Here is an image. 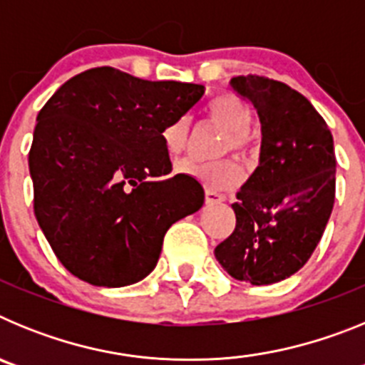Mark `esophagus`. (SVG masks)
Returning <instances> with one entry per match:
<instances>
[{"label": "esophagus", "mask_w": 365, "mask_h": 365, "mask_svg": "<svg viewBox=\"0 0 365 365\" xmlns=\"http://www.w3.org/2000/svg\"><path fill=\"white\" fill-rule=\"evenodd\" d=\"M205 201H206V205H219V202L225 201V195L214 192V190H206Z\"/></svg>", "instance_id": "obj_1"}]
</instances>
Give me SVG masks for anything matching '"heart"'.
Segmentation results:
<instances>
[{"mask_svg":"<svg viewBox=\"0 0 365 365\" xmlns=\"http://www.w3.org/2000/svg\"><path fill=\"white\" fill-rule=\"evenodd\" d=\"M208 117L228 131V138L225 140V150H235L245 153L248 150L250 138L248 128L252 124V113L240 96L225 93L210 100L206 108ZM190 120L188 117H177L163 130L164 150L170 157H177L185 151L188 140ZM177 173L199 180L201 185L212 190H228L241 182L240 166L232 160H217L212 164H199L193 160H182L177 164Z\"/></svg>","mask_w":365,"mask_h":365,"instance_id":"obj_1","label":"heart"}]
</instances>
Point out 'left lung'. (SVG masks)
I'll list each match as a JSON object with an SVG mask.
<instances>
[{
    "label": "left lung",
    "mask_w": 365,
    "mask_h": 365,
    "mask_svg": "<svg viewBox=\"0 0 365 365\" xmlns=\"http://www.w3.org/2000/svg\"><path fill=\"white\" fill-rule=\"evenodd\" d=\"M230 87L259 117V164L232 205L234 232L214 254L234 279L270 285L307 263L331 217L333 135L311 102L285 83L248 74Z\"/></svg>",
    "instance_id": "left-lung-1"
}]
</instances>
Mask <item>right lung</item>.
I'll use <instances>...</instances> for the list:
<instances>
[{
    "label": "right lung",
    "mask_w": 365,
    "mask_h": 365,
    "mask_svg": "<svg viewBox=\"0 0 365 365\" xmlns=\"http://www.w3.org/2000/svg\"><path fill=\"white\" fill-rule=\"evenodd\" d=\"M202 95L197 83L96 67L67 80L38 113L29 153L34 214L76 278L96 287L140 282L168 228L201 208L199 180L166 177L163 130Z\"/></svg>",
    "instance_id": "1"
}]
</instances>
